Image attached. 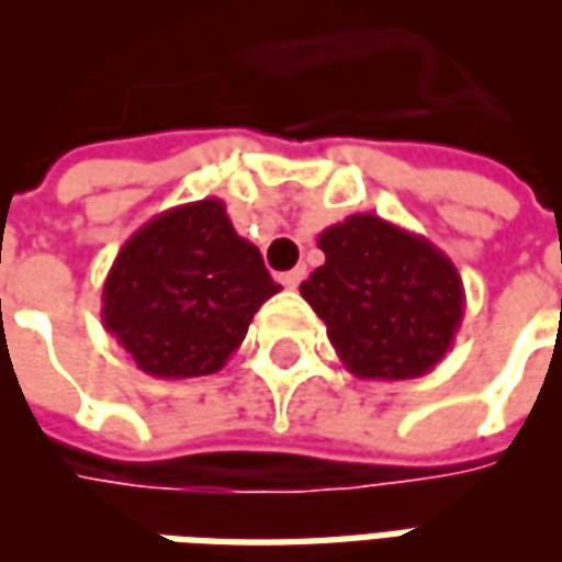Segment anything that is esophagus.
<instances>
[{"instance_id":"obj_1","label":"esophagus","mask_w":562,"mask_h":562,"mask_svg":"<svg viewBox=\"0 0 562 562\" xmlns=\"http://www.w3.org/2000/svg\"><path fill=\"white\" fill-rule=\"evenodd\" d=\"M304 277H306L304 268H294V270H289V273H282L280 282H282V285H285V289H297Z\"/></svg>"}]
</instances>
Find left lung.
Returning <instances> with one entry per match:
<instances>
[{"instance_id": "1", "label": "left lung", "mask_w": 562, "mask_h": 562, "mask_svg": "<svg viewBox=\"0 0 562 562\" xmlns=\"http://www.w3.org/2000/svg\"><path fill=\"white\" fill-rule=\"evenodd\" d=\"M325 265L301 294L358 379L430 373L463 322V282L427 237L376 213H355L318 234Z\"/></svg>"}]
</instances>
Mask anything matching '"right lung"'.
Returning <instances> with one entry per match:
<instances>
[{"label":"right lung","mask_w":562,"mask_h":562,"mask_svg":"<svg viewBox=\"0 0 562 562\" xmlns=\"http://www.w3.org/2000/svg\"><path fill=\"white\" fill-rule=\"evenodd\" d=\"M277 292L258 246L234 232L220 198H204L153 216L123 244L102 322L147 376H210Z\"/></svg>","instance_id":"obj_1"}]
</instances>
